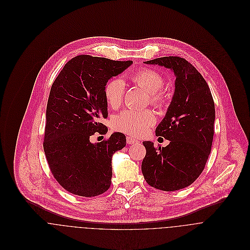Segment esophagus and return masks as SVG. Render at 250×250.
<instances>
[{
	"label": "esophagus",
	"mask_w": 250,
	"mask_h": 250,
	"mask_svg": "<svg viewBox=\"0 0 250 250\" xmlns=\"http://www.w3.org/2000/svg\"><path fill=\"white\" fill-rule=\"evenodd\" d=\"M126 141H127L128 144H135V143H137L139 142L138 140H136V139H134V138H132V137H127V138H126Z\"/></svg>",
	"instance_id": "esophagus-1"
}]
</instances>
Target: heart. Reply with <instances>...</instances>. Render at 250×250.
Masks as SVG:
<instances>
[{
  "instance_id": "b5f03b06",
  "label": "heart",
  "mask_w": 250,
  "mask_h": 250,
  "mask_svg": "<svg viewBox=\"0 0 250 250\" xmlns=\"http://www.w3.org/2000/svg\"><path fill=\"white\" fill-rule=\"evenodd\" d=\"M132 80L149 92V99L152 105L160 107L165 103L167 99V94L163 90L165 80L159 72L143 68L134 74ZM124 92L125 83L121 79L114 78L107 81L104 87V95L107 105L113 108L119 107L123 102ZM155 121L156 116L151 109L142 111L126 109L115 116L112 126L116 131L132 136H140L154 125Z\"/></svg>"
}]
</instances>
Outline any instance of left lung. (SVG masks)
<instances>
[{
  "label": "left lung",
  "mask_w": 250,
  "mask_h": 250,
  "mask_svg": "<svg viewBox=\"0 0 250 250\" xmlns=\"http://www.w3.org/2000/svg\"><path fill=\"white\" fill-rule=\"evenodd\" d=\"M145 62L169 68L176 76L172 101L155 131L170 143L155 147L143 142L142 164L148 185L174 191L191 185L206 166L214 139V99L205 79L185 59L171 56Z\"/></svg>",
  "instance_id": "1"
}]
</instances>
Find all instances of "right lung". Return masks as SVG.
<instances>
[{
    "label": "right lung",
    "instance_id": "1",
    "mask_svg": "<svg viewBox=\"0 0 250 250\" xmlns=\"http://www.w3.org/2000/svg\"><path fill=\"white\" fill-rule=\"evenodd\" d=\"M132 62L80 55L64 65L51 87L43 148L53 176L72 194L93 197L110 187L111 156L126 145V137L113 133L96 144L89 138L107 134L100 122L107 117L105 84Z\"/></svg>",
    "mask_w": 250,
    "mask_h": 250
}]
</instances>
